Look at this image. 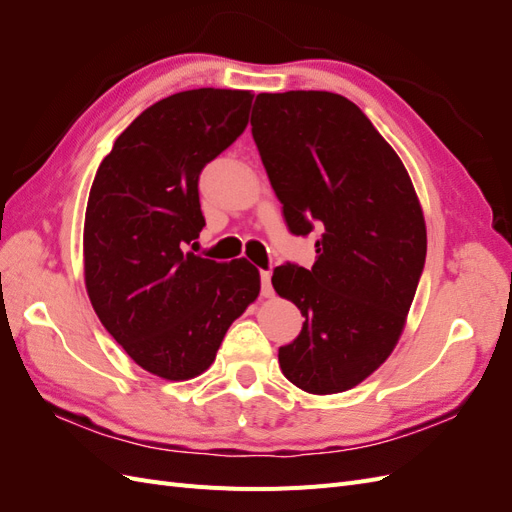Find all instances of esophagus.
Segmentation results:
<instances>
[{
	"instance_id": "34e87169",
	"label": "esophagus",
	"mask_w": 512,
	"mask_h": 512,
	"mask_svg": "<svg viewBox=\"0 0 512 512\" xmlns=\"http://www.w3.org/2000/svg\"><path fill=\"white\" fill-rule=\"evenodd\" d=\"M260 294L265 299L273 297V286H271V271H260Z\"/></svg>"
}]
</instances>
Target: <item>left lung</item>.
Masks as SVG:
<instances>
[{
    "label": "left lung",
    "mask_w": 512,
    "mask_h": 512,
    "mask_svg": "<svg viewBox=\"0 0 512 512\" xmlns=\"http://www.w3.org/2000/svg\"><path fill=\"white\" fill-rule=\"evenodd\" d=\"M252 136L292 235L318 232L312 269L275 267L305 316L280 348L299 389H352L389 359L421 280L427 230L406 166L365 113L331 91L258 94Z\"/></svg>",
    "instance_id": "left-lung-1"
}]
</instances>
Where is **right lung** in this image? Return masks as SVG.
<instances>
[{"label": "right lung", "mask_w": 512, "mask_h": 512, "mask_svg": "<svg viewBox=\"0 0 512 512\" xmlns=\"http://www.w3.org/2000/svg\"><path fill=\"white\" fill-rule=\"evenodd\" d=\"M254 96L190 89L145 108L102 160L85 211V286L104 329L164 380L215 361L228 327L260 292L245 258L183 252L205 226L198 177L243 134Z\"/></svg>", "instance_id": "1"}]
</instances>
